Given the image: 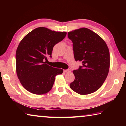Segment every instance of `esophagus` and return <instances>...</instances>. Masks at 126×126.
I'll list each match as a JSON object with an SVG mask.
<instances>
[{
	"label": "esophagus",
	"mask_w": 126,
	"mask_h": 126,
	"mask_svg": "<svg viewBox=\"0 0 126 126\" xmlns=\"http://www.w3.org/2000/svg\"><path fill=\"white\" fill-rule=\"evenodd\" d=\"M64 72L65 73H69V72H71V70H70V69H65V70H64Z\"/></svg>",
	"instance_id": "1"
}]
</instances>
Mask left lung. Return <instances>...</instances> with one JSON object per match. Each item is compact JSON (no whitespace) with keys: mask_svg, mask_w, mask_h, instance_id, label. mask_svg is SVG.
I'll list each match as a JSON object with an SVG mask.
<instances>
[{"mask_svg":"<svg viewBox=\"0 0 126 126\" xmlns=\"http://www.w3.org/2000/svg\"><path fill=\"white\" fill-rule=\"evenodd\" d=\"M73 42L74 57L82 61V66L74 70L75 79L70 88L79 94H88L97 91L108 75L110 69L109 49L99 35L87 28L69 32Z\"/></svg>","mask_w":126,"mask_h":126,"instance_id":"obj_1","label":"left lung"}]
</instances>
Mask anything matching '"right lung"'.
<instances>
[{
    "label": "right lung",
    "instance_id": "obj_1",
    "mask_svg": "<svg viewBox=\"0 0 126 126\" xmlns=\"http://www.w3.org/2000/svg\"><path fill=\"white\" fill-rule=\"evenodd\" d=\"M66 32H56L47 28L38 27L25 36L16 51V71L23 87L35 94L49 92L55 76L63 69L47 64V57H52L54 46L62 40Z\"/></svg>",
    "mask_w": 126,
    "mask_h": 126
}]
</instances>
